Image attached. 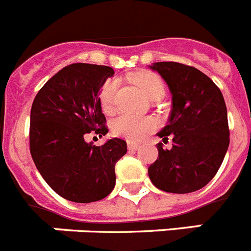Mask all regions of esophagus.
I'll return each mask as SVG.
<instances>
[{"mask_svg":"<svg viewBox=\"0 0 251 251\" xmlns=\"http://www.w3.org/2000/svg\"><path fill=\"white\" fill-rule=\"evenodd\" d=\"M139 145L138 143H134V142H128V150L129 151H137L138 150Z\"/></svg>","mask_w":251,"mask_h":251,"instance_id":"esophagus-1","label":"esophagus"}]
</instances>
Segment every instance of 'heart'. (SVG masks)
<instances>
[{"label":"heart","mask_w":251,"mask_h":251,"mask_svg":"<svg viewBox=\"0 0 251 251\" xmlns=\"http://www.w3.org/2000/svg\"><path fill=\"white\" fill-rule=\"evenodd\" d=\"M130 80L145 93L148 99H154L157 95H165V84L158 75L150 72H138L130 75ZM118 83L114 79H109L101 86L99 93V103L105 113L113 110L115 92ZM157 123L150 117H134V115L122 114L112 122V132L114 136L122 137L128 141H139L156 128Z\"/></svg>","instance_id":"obj_1"}]
</instances>
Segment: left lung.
<instances>
[{
	"mask_svg": "<svg viewBox=\"0 0 251 251\" xmlns=\"http://www.w3.org/2000/svg\"><path fill=\"white\" fill-rule=\"evenodd\" d=\"M172 95L168 124L158 137L172 138V148L158 143V158L148 175L157 188L188 194L207 185L220 168L230 143L227 110L216 84L192 66L161 61L150 66Z\"/></svg>",
	"mask_w": 251,
	"mask_h": 251,
	"instance_id": "left-lung-1",
	"label": "left lung"
}]
</instances>
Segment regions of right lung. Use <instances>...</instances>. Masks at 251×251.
I'll return each mask as SVG.
<instances>
[{"instance_id": "add662e5", "label": "right lung", "mask_w": 251, "mask_h": 251, "mask_svg": "<svg viewBox=\"0 0 251 251\" xmlns=\"http://www.w3.org/2000/svg\"><path fill=\"white\" fill-rule=\"evenodd\" d=\"M113 75L109 66L68 65L46 81L31 106L32 159L46 183L73 202L108 196L115 186V163L127 153L123 139L98 147L84 139L92 130L100 137L108 133L99 93Z\"/></svg>"}]
</instances>
